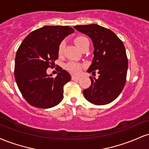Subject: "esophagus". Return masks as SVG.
<instances>
[{
	"instance_id": "obj_1",
	"label": "esophagus",
	"mask_w": 149,
	"mask_h": 149,
	"mask_svg": "<svg viewBox=\"0 0 149 149\" xmlns=\"http://www.w3.org/2000/svg\"><path fill=\"white\" fill-rule=\"evenodd\" d=\"M71 79H72L73 80H78L80 79V78H79V77L72 76V77H71Z\"/></svg>"
}]
</instances>
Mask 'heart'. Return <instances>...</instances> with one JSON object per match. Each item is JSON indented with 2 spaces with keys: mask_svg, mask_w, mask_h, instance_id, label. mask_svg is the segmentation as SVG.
<instances>
[{
  "mask_svg": "<svg viewBox=\"0 0 149 149\" xmlns=\"http://www.w3.org/2000/svg\"><path fill=\"white\" fill-rule=\"evenodd\" d=\"M74 42L76 44L77 47L80 49H83L86 45L90 44L89 42V40L86 37L83 36H79L75 38ZM64 42H61L59 44V47H58V54L59 55L62 54L63 51H64ZM66 68L70 73L74 75H78L81 73L82 69H83V65L79 63L74 62V61H70L66 65Z\"/></svg>",
  "mask_w": 149,
  "mask_h": 149,
  "instance_id": "heart-1",
  "label": "heart"
}]
</instances>
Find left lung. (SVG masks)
<instances>
[{"label":"left lung","instance_id":"left-lung-1","mask_svg":"<svg viewBox=\"0 0 149 149\" xmlns=\"http://www.w3.org/2000/svg\"><path fill=\"white\" fill-rule=\"evenodd\" d=\"M77 31L92 39L94 58L88 70L91 85L83 90L85 98L96 105H104L115 100L123 90L126 82L128 61L122 40L112 31L97 24L75 26Z\"/></svg>","mask_w":149,"mask_h":149}]
</instances>
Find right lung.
<instances>
[{
	"label": "right lung",
	"instance_id": "obj_1",
	"mask_svg": "<svg viewBox=\"0 0 149 149\" xmlns=\"http://www.w3.org/2000/svg\"><path fill=\"white\" fill-rule=\"evenodd\" d=\"M73 32L68 26H45L31 32L19 47L15 80L22 96L33 107L49 109L62 100L63 88L71 80V75L60 66L55 78L46 71L58 59L59 44Z\"/></svg>",
	"mask_w": 149,
	"mask_h": 149
}]
</instances>
